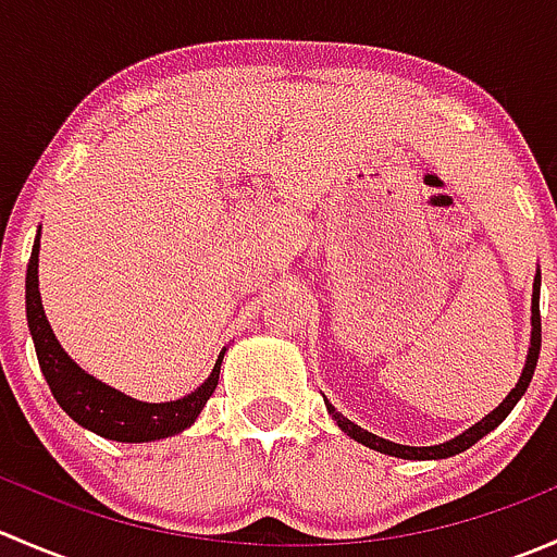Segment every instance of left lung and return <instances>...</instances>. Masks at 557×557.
I'll return each mask as SVG.
<instances>
[{
  "label": "left lung",
  "instance_id": "8db88e82",
  "mask_svg": "<svg viewBox=\"0 0 557 557\" xmlns=\"http://www.w3.org/2000/svg\"><path fill=\"white\" fill-rule=\"evenodd\" d=\"M539 288H542V272H539V269H536V277H533V296H531V345H528L525 367H522V374H520L518 385H515L512 391L507 393V398H504V401L498 404V407L493 409V412H487L485 418L480 420V423H474V425H471V429H466L463 434H458L450 442H442V445H431V447L398 445V442L383 440V436L372 434V431L361 429V425H356V423H352V420H347L345 414L336 412V407H331V401H329V398H325V409H329L331 420H336V425H339V429L345 431V434L350 436V440H356L358 445L369 447V450L393 455V458H404V460H442V458H453V455L469 450V447L476 445V442H480L482 436H487L493 429H496V425L504 423V418H507V414L512 412L515 404L520 401L522 393H525L528 385H531L533 369H536V361H539V347H542Z\"/></svg>",
  "mask_w": 557,
  "mask_h": 557
}]
</instances>
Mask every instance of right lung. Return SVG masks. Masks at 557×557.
Segmentation results:
<instances>
[{
	"mask_svg": "<svg viewBox=\"0 0 557 557\" xmlns=\"http://www.w3.org/2000/svg\"><path fill=\"white\" fill-rule=\"evenodd\" d=\"M37 269L39 232L35 247H32L29 269H26V320H29V334L32 342H35L39 369H42L45 383H48L59 407L83 429L94 431L104 440L128 442V445L166 440V436L190 429L201 414V409H205L207 398L215 393L226 347L218 356L210 377L196 391H190L188 396L161 404L139 401V398L126 396L117 387H110L94 374H88L86 369H81L66 356V350L59 345L53 329H50L48 318H45Z\"/></svg>",
	"mask_w": 557,
	"mask_h": 557,
	"instance_id": "add662e5",
	"label": "right lung"
}]
</instances>
